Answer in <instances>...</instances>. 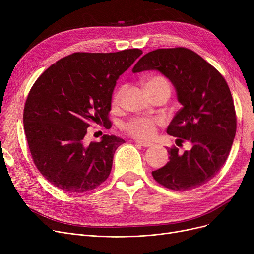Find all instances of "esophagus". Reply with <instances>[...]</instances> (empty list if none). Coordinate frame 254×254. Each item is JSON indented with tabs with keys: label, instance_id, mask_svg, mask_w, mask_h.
Wrapping results in <instances>:
<instances>
[{
	"label": "esophagus",
	"instance_id": "34e87169",
	"mask_svg": "<svg viewBox=\"0 0 254 254\" xmlns=\"http://www.w3.org/2000/svg\"><path fill=\"white\" fill-rule=\"evenodd\" d=\"M136 142L138 144H140L141 146H143V147H150V146H152L153 144L151 142H147V141H143V140H136Z\"/></svg>",
	"mask_w": 254,
	"mask_h": 254
}]
</instances>
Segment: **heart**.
Here are the masks:
<instances>
[{"instance_id": "b5f03b06", "label": "heart", "mask_w": 254, "mask_h": 254, "mask_svg": "<svg viewBox=\"0 0 254 254\" xmlns=\"http://www.w3.org/2000/svg\"><path fill=\"white\" fill-rule=\"evenodd\" d=\"M151 85H164L170 89L169 83L167 80L163 77H152L148 79L145 83V87H148ZM123 90H118L113 98V105L116 106L120 102V98H122ZM159 124L157 119H151L146 117H136L130 119L129 122L126 126V130L129 135L134 136L136 138L140 139H149L154 136L156 127Z\"/></svg>"}]
</instances>
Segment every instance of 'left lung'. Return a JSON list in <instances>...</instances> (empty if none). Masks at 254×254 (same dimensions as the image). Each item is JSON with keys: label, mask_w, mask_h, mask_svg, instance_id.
<instances>
[{"label": "left lung", "mask_w": 254, "mask_h": 254, "mask_svg": "<svg viewBox=\"0 0 254 254\" xmlns=\"http://www.w3.org/2000/svg\"><path fill=\"white\" fill-rule=\"evenodd\" d=\"M152 70L170 80L182 105L167 132L192 144L183 154L177 147L170 148V161L152 176L173 190L196 189L217 174L231 151L237 125L231 90L214 66L188 48L146 53L132 73Z\"/></svg>", "instance_id": "left-lung-1"}]
</instances>
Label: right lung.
I'll return each instance as SVG.
<instances>
[{"label": "right lung", "mask_w": 254, "mask_h": 254, "mask_svg": "<svg viewBox=\"0 0 254 254\" xmlns=\"http://www.w3.org/2000/svg\"><path fill=\"white\" fill-rule=\"evenodd\" d=\"M142 53L137 48L76 52L37 79L24 105L23 127L37 169L56 188L82 193L108 178L115 150L125 140L104 135L85 144L84 137L90 123L111 124L116 81Z\"/></svg>", "instance_id": "right-lung-1"}]
</instances>
